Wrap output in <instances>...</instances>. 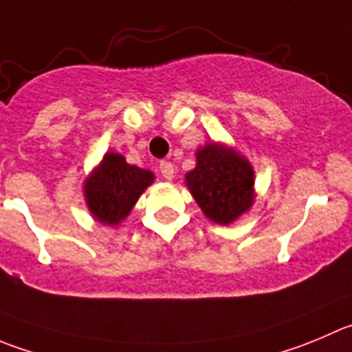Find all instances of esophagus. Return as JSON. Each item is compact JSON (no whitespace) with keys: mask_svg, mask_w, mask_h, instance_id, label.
I'll return each instance as SVG.
<instances>
[{"mask_svg":"<svg viewBox=\"0 0 352 352\" xmlns=\"http://www.w3.org/2000/svg\"><path fill=\"white\" fill-rule=\"evenodd\" d=\"M159 170L166 179H173L174 166L170 162H167V160H162V162H160V166H159Z\"/></svg>","mask_w":352,"mask_h":352,"instance_id":"esophagus-1","label":"esophagus"}]
</instances>
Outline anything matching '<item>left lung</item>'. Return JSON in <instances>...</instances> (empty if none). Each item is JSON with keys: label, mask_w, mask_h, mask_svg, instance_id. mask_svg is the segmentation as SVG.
I'll use <instances>...</instances> for the list:
<instances>
[{"label": "left lung", "mask_w": 352, "mask_h": 352, "mask_svg": "<svg viewBox=\"0 0 352 352\" xmlns=\"http://www.w3.org/2000/svg\"><path fill=\"white\" fill-rule=\"evenodd\" d=\"M197 164L185 174V185L204 216L212 223L232 224L256 202V173L249 159L219 142L197 148Z\"/></svg>", "instance_id": "1"}]
</instances>
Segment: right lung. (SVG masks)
Listing matches in <instances>:
<instances>
[{
    "instance_id": "right-lung-1",
    "label": "right lung",
    "mask_w": 352,
    "mask_h": 352,
    "mask_svg": "<svg viewBox=\"0 0 352 352\" xmlns=\"http://www.w3.org/2000/svg\"><path fill=\"white\" fill-rule=\"evenodd\" d=\"M153 182L152 170L128 164L120 153L107 152L82 183V193L95 221L117 226Z\"/></svg>"
}]
</instances>
